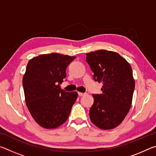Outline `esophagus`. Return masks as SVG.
<instances>
[{
    "label": "esophagus",
    "instance_id": "esophagus-1",
    "mask_svg": "<svg viewBox=\"0 0 156 156\" xmlns=\"http://www.w3.org/2000/svg\"><path fill=\"white\" fill-rule=\"evenodd\" d=\"M85 94H86L85 93H81V92H78V96H83Z\"/></svg>",
    "mask_w": 156,
    "mask_h": 156
}]
</instances>
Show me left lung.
<instances>
[{"instance_id":"left-lung-1","label":"left lung","mask_w":156,"mask_h":156,"mask_svg":"<svg viewBox=\"0 0 156 156\" xmlns=\"http://www.w3.org/2000/svg\"><path fill=\"white\" fill-rule=\"evenodd\" d=\"M86 56L94 80L103 84L102 93L93 95L89 118L100 129H114L125 119L131 106L135 88L131 67L114 51L98 50Z\"/></svg>"}]
</instances>
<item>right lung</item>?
Listing matches in <instances>:
<instances>
[{"label": "right lung", "mask_w": 156, "mask_h": 156, "mask_svg": "<svg viewBox=\"0 0 156 156\" xmlns=\"http://www.w3.org/2000/svg\"><path fill=\"white\" fill-rule=\"evenodd\" d=\"M76 56L57 53L41 54L28 62L23 85L26 105L34 120L45 129H55L67 121L78 98L76 91L60 88L66 69Z\"/></svg>", "instance_id": "1"}]
</instances>
